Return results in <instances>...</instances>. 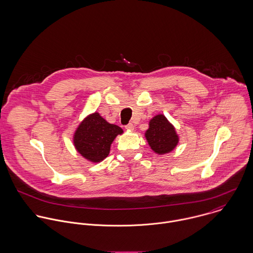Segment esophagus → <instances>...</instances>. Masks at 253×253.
<instances>
[{"label":"esophagus","instance_id":"obj_1","mask_svg":"<svg viewBox=\"0 0 253 253\" xmlns=\"http://www.w3.org/2000/svg\"><path fill=\"white\" fill-rule=\"evenodd\" d=\"M126 129H127V130H129V131H132L133 129H134V126H133V124H128V125H126Z\"/></svg>","mask_w":253,"mask_h":253}]
</instances>
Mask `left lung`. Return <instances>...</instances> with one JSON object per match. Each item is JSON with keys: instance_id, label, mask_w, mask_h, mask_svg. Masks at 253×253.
I'll use <instances>...</instances> for the list:
<instances>
[{"instance_id": "8db88e82", "label": "left lung", "mask_w": 253, "mask_h": 253, "mask_svg": "<svg viewBox=\"0 0 253 253\" xmlns=\"http://www.w3.org/2000/svg\"><path fill=\"white\" fill-rule=\"evenodd\" d=\"M145 137L151 149L159 155L171 152L179 141L174 126L162 114L155 116L149 122Z\"/></svg>"}]
</instances>
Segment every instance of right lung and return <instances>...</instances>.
Instances as JSON below:
<instances>
[{
  "label": "right lung",
  "mask_w": 253,
  "mask_h": 253,
  "mask_svg": "<svg viewBox=\"0 0 253 253\" xmlns=\"http://www.w3.org/2000/svg\"><path fill=\"white\" fill-rule=\"evenodd\" d=\"M123 129L109 124L97 112L88 115L79 125L74 133L73 142L76 150L87 161L99 163L109 155L110 147Z\"/></svg>",
  "instance_id": "add662e5"
}]
</instances>
